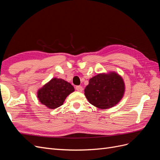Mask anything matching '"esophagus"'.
<instances>
[{"label": "esophagus", "instance_id": "34e87169", "mask_svg": "<svg viewBox=\"0 0 160 160\" xmlns=\"http://www.w3.org/2000/svg\"><path fill=\"white\" fill-rule=\"evenodd\" d=\"M75 88H76V90H77V91H79V92H82V91H83V87L81 86V85L76 86Z\"/></svg>", "mask_w": 160, "mask_h": 160}]
</instances>
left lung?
Segmentation results:
<instances>
[{"mask_svg":"<svg viewBox=\"0 0 160 160\" xmlns=\"http://www.w3.org/2000/svg\"><path fill=\"white\" fill-rule=\"evenodd\" d=\"M125 85L122 77L115 72L98 74L90 79L85 89L89 102L100 109L113 107L122 99Z\"/></svg>","mask_w":160,"mask_h":160,"instance_id":"1","label":"left lung"}]
</instances>
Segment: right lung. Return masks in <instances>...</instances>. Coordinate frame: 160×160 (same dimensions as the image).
Returning a JSON list of instances; mask_svg holds the SVG:
<instances>
[{"instance_id": "add662e5", "label": "right lung", "mask_w": 160, "mask_h": 160, "mask_svg": "<svg viewBox=\"0 0 160 160\" xmlns=\"http://www.w3.org/2000/svg\"><path fill=\"white\" fill-rule=\"evenodd\" d=\"M74 88L68 82L61 79L53 78L38 91L37 97L41 103L49 109H55L62 105L66 98Z\"/></svg>"}]
</instances>
